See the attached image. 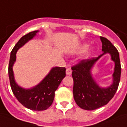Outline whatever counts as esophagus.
Returning <instances> with one entry per match:
<instances>
[{
  "label": "esophagus",
  "instance_id": "obj_1",
  "mask_svg": "<svg viewBox=\"0 0 127 127\" xmlns=\"http://www.w3.org/2000/svg\"><path fill=\"white\" fill-rule=\"evenodd\" d=\"M65 73L67 75H71L72 74V70L70 68H67L66 69V71H65Z\"/></svg>",
  "mask_w": 127,
  "mask_h": 127
}]
</instances>
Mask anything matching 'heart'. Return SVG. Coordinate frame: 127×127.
<instances>
[{
  "instance_id": "1",
  "label": "heart",
  "mask_w": 127,
  "mask_h": 127,
  "mask_svg": "<svg viewBox=\"0 0 127 127\" xmlns=\"http://www.w3.org/2000/svg\"><path fill=\"white\" fill-rule=\"evenodd\" d=\"M87 47H88V45H84V46H83V47H82V50H85V49L87 48Z\"/></svg>"
}]
</instances>
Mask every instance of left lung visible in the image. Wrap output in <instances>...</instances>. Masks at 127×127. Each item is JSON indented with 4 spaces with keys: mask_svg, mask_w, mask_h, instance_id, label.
<instances>
[{
    "mask_svg": "<svg viewBox=\"0 0 127 127\" xmlns=\"http://www.w3.org/2000/svg\"><path fill=\"white\" fill-rule=\"evenodd\" d=\"M103 54L97 57L83 59L72 66L73 79V97L76 104L82 109L88 111L95 110L107 104L115 94L118 88L121 75V65L118 50L111 41L103 36ZM106 53H109L115 62L113 75V84L108 88H100L92 77L90 69L99 58Z\"/></svg>",
    "mask_w": 127,
    "mask_h": 127,
    "instance_id": "8db88e82",
    "label": "left lung"
}]
</instances>
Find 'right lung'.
<instances>
[{
    "mask_svg": "<svg viewBox=\"0 0 127 127\" xmlns=\"http://www.w3.org/2000/svg\"><path fill=\"white\" fill-rule=\"evenodd\" d=\"M38 30L30 32L22 36L12 49L8 67L11 89L18 101L25 107L33 111H44L52 105L55 93L65 76V68L55 67L40 84L31 89H24L16 84L12 66L16 61V53L18 49L32 39Z\"/></svg>",
    "mask_w": 127,
    "mask_h": 127,
    "instance_id": "1",
    "label": "right lung"
}]
</instances>
